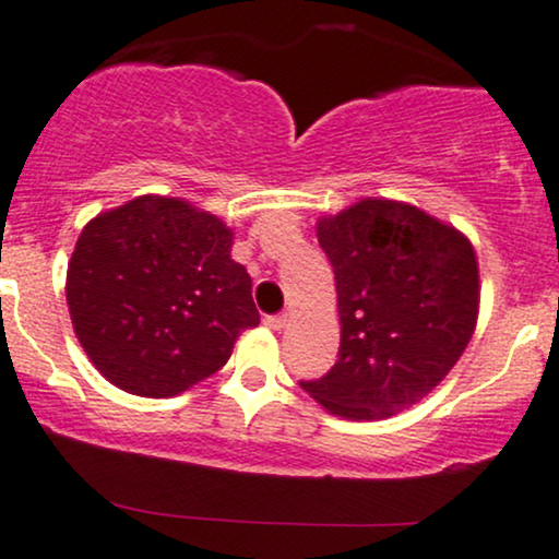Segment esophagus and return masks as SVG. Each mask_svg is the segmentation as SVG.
<instances>
[{"label": "esophagus", "mask_w": 559, "mask_h": 559, "mask_svg": "<svg viewBox=\"0 0 559 559\" xmlns=\"http://www.w3.org/2000/svg\"><path fill=\"white\" fill-rule=\"evenodd\" d=\"M265 325H267V329H273V331H281L286 325V316H267Z\"/></svg>", "instance_id": "esophagus-1"}]
</instances>
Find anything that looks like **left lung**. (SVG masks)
Listing matches in <instances>:
<instances>
[{"label": "left lung", "instance_id": "left-lung-1", "mask_svg": "<svg viewBox=\"0 0 559 559\" xmlns=\"http://www.w3.org/2000/svg\"><path fill=\"white\" fill-rule=\"evenodd\" d=\"M342 320L338 360L299 386L333 415L381 420L420 402L460 360L476 329L471 241L389 199H362L318 223Z\"/></svg>", "mask_w": 559, "mask_h": 559}]
</instances>
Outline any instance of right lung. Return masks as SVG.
<instances>
[{"label": "right lung", "instance_id": "right-lung-1", "mask_svg": "<svg viewBox=\"0 0 559 559\" xmlns=\"http://www.w3.org/2000/svg\"><path fill=\"white\" fill-rule=\"evenodd\" d=\"M234 234L181 199L139 197L96 215L68 265L75 336L128 394L176 396L228 362L260 323Z\"/></svg>", "mask_w": 559, "mask_h": 559}]
</instances>
